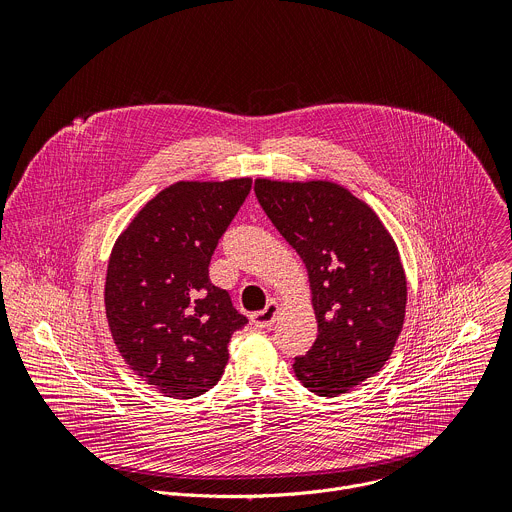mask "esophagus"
Listing matches in <instances>:
<instances>
[{"label":"esophagus","mask_w":512,"mask_h":512,"mask_svg":"<svg viewBox=\"0 0 512 512\" xmlns=\"http://www.w3.org/2000/svg\"><path fill=\"white\" fill-rule=\"evenodd\" d=\"M277 312H279V306L275 302H267V306L261 312H255L251 316V322L255 324V328H269L275 322Z\"/></svg>","instance_id":"esophagus-1"}]
</instances>
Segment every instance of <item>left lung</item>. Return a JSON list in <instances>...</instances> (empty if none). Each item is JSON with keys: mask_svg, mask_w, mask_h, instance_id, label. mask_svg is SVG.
<instances>
[{"mask_svg": "<svg viewBox=\"0 0 512 512\" xmlns=\"http://www.w3.org/2000/svg\"><path fill=\"white\" fill-rule=\"evenodd\" d=\"M255 194L310 277L318 338L296 358V377L316 395H342L383 369L401 334L407 281L397 245L340 184L257 178Z\"/></svg>", "mask_w": 512, "mask_h": 512, "instance_id": "1", "label": "left lung"}]
</instances>
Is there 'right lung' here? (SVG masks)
I'll return each instance as SVG.
<instances>
[{"mask_svg":"<svg viewBox=\"0 0 512 512\" xmlns=\"http://www.w3.org/2000/svg\"><path fill=\"white\" fill-rule=\"evenodd\" d=\"M251 178L176 182L145 204L113 245L105 312L129 369L156 391L192 399L212 389L247 318L208 265Z\"/></svg>","mask_w":512,"mask_h":512,"instance_id":"1","label":"right lung"}]
</instances>
